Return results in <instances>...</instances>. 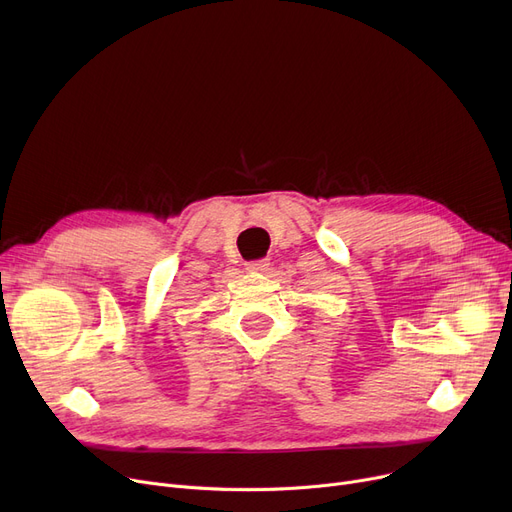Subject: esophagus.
<instances>
[{
  "label": "esophagus",
  "instance_id": "esophagus-1",
  "mask_svg": "<svg viewBox=\"0 0 512 512\" xmlns=\"http://www.w3.org/2000/svg\"><path fill=\"white\" fill-rule=\"evenodd\" d=\"M267 267H270V259H259V261H249L247 263L249 272H263V270H267Z\"/></svg>",
  "mask_w": 512,
  "mask_h": 512
}]
</instances>
